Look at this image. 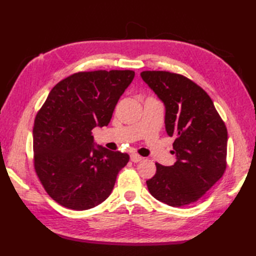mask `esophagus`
Masks as SVG:
<instances>
[{
	"label": "esophagus",
	"instance_id": "1",
	"mask_svg": "<svg viewBox=\"0 0 256 256\" xmlns=\"http://www.w3.org/2000/svg\"><path fill=\"white\" fill-rule=\"evenodd\" d=\"M142 160H143V157L140 156L138 154H136V153L131 154V160H132L133 162H140Z\"/></svg>",
	"mask_w": 256,
	"mask_h": 256
}]
</instances>
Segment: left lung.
Segmentation results:
<instances>
[{"label": "left lung", "instance_id": "left-lung-1", "mask_svg": "<svg viewBox=\"0 0 256 256\" xmlns=\"http://www.w3.org/2000/svg\"><path fill=\"white\" fill-rule=\"evenodd\" d=\"M140 77L165 104V128L175 138L176 162H156L146 182L150 194L172 206L199 200L224 176L228 131L208 94L194 81L170 72H143Z\"/></svg>", "mask_w": 256, "mask_h": 256}]
</instances>
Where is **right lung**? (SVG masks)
I'll return each mask as SVG.
<instances>
[{
  "instance_id": "right-lung-1",
  "label": "right lung",
  "mask_w": 256,
  "mask_h": 256,
  "mask_svg": "<svg viewBox=\"0 0 256 256\" xmlns=\"http://www.w3.org/2000/svg\"><path fill=\"white\" fill-rule=\"evenodd\" d=\"M132 70L74 74L54 86L32 128L34 167L46 192L62 206L88 210L111 194L130 156L94 143L92 128L106 126Z\"/></svg>"
}]
</instances>
